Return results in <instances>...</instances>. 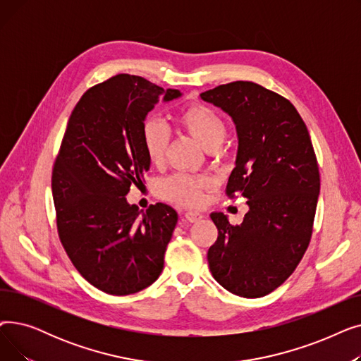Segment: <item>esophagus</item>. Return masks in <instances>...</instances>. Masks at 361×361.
Returning a JSON list of instances; mask_svg holds the SVG:
<instances>
[{"label":"esophagus","mask_w":361,"mask_h":361,"mask_svg":"<svg viewBox=\"0 0 361 361\" xmlns=\"http://www.w3.org/2000/svg\"><path fill=\"white\" fill-rule=\"evenodd\" d=\"M184 218L188 221V222H197L203 218V215L200 212H195V211H188L184 214Z\"/></svg>","instance_id":"esophagus-1"}]
</instances>
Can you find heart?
I'll return each instance as SVG.
<instances>
[{"label": "heart", "mask_w": 361, "mask_h": 361, "mask_svg": "<svg viewBox=\"0 0 361 361\" xmlns=\"http://www.w3.org/2000/svg\"><path fill=\"white\" fill-rule=\"evenodd\" d=\"M177 121L206 150L218 147L226 133V126L219 114L203 104L184 108L177 116ZM142 142L149 161L157 165L161 164L169 142L166 126L157 118L146 120L142 128ZM209 185L211 181L206 177L174 174L161 181L158 190L162 197L171 202L199 206L203 200V192Z\"/></svg>", "instance_id": "1"}]
</instances>
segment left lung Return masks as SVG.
<instances>
[{
    "instance_id": "left-lung-1",
    "label": "left lung",
    "mask_w": 361,
    "mask_h": 361,
    "mask_svg": "<svg viewBox=\"0 0 361 361\" xmlns=\"http://www.w3.org/2000/svg\"><path fill=\"white\" fill-rule=\"evenodd\" d=\"M231 117L238 139L226 193L247 199L249 212L231 225L212 212L218 238L207 252L221 286L235 295L272 293L307 250L320 192L307 127L294 105L253 82H233L200 93Z\"/></svg>"
}]
</instances>
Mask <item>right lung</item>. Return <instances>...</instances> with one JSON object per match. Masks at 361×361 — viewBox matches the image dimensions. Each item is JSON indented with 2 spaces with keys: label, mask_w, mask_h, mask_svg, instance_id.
<instances>
[{
  "label": "right lung",
  "mask_w": 361,
  "mask_h": 361,
  "mask_svg": "<svg viewBox=\"0 0 361 361\" xmlns=\"http://www.w3.org/2000/svg\"><path fill=\"white\" fill-rule=\"evenodd\" d=\"M181 94L117 74L90 87L70 116L52 169L56 226L75 269L106 294H135L164 269L177 212L164 203L143 212L126 196L150 168L142 142L147 114Z\"/></svg>",
  "instance_id": "add662e5"
}]
</instances>
